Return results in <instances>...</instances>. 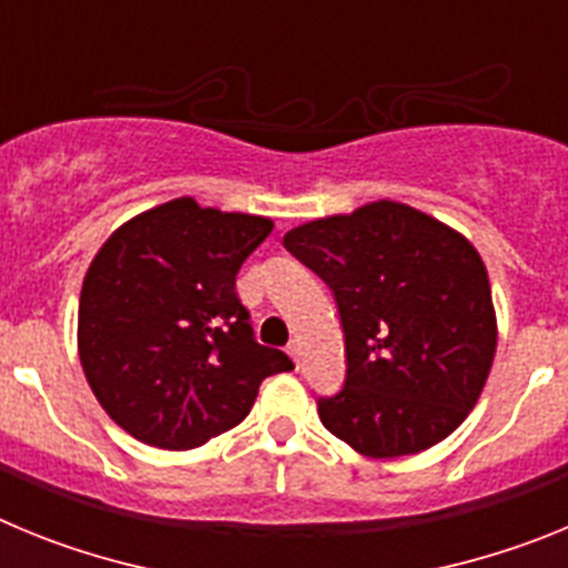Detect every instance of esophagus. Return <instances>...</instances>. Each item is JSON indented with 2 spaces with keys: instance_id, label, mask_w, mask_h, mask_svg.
Wrapping results in <instances>:
<instances>
[{
  "instance_id": "34e87169",
  "label": "esophagus",
  "mask_w": 568,
  "mask_h": 568,
  "mask_svg": "<svg viewBox=\"0 0 568 568\" xmlns=\"http://www.w3.org/2000/svg\"><path fill=\"white\" fill-rule=\"evenodd\" d=\"M287 353H290V358L295 361V364H301V344H298V341H290Z\"/></svg>"
}]
</instances>
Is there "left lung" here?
<instances>
[{
	"label": "left lung",
	"mask_w": 568,
	"mask_h": 568,
	"mask_svg": "<svg viewBox=\"0 0 568 568\" xmlns=\"http://www.w3.org/2000/svg\"><path fill=\"white\" fill-rule=\"evenodd\" d=\"M338 304L346 375L318 398L335 438L369 458L455 433L489 375L498 329L478 250L433 215L373 202L284 235Z\"/></svg>",
	"instance_id": "1"
}]
</instances>
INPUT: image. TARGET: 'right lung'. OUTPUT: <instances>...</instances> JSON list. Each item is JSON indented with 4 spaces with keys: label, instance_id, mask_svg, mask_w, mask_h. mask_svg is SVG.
Returning <instances> with one entry per match:
<instances>
[{
    "label": "right lung",
    "instance_id": "add662e5",
    "mask_svg": "<svg viewBox=\"0 0 568 568\" xmlns=\"http://www.w3.org/2000/svg\"><path fill=\"white\" fill-rule=\"evenodd\" d=\"M261 215L193 199L135 215L99 250L79 298V358L104 413L159 449H193L247 418L261 381L293 369L255 341L235 275Z\"/></svg>",
    "mask_w": 568,
    "mask_h": 568
}]
</instances>
